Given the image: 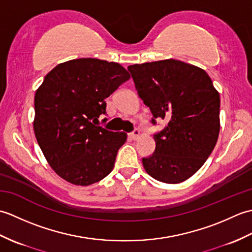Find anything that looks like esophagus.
<instances>
[{"label":"esophagus","instance_id":"obj_1","mask_svg":"<svg viewBox=\"0 0 252 252\" xmlns=\"http://www.w3.org/2000/svg\"><path fill=\"white\" fill-rule=\"evenodd\" d=\"M130 136L133 138V140H136V138L140 136V130L134 129L132 131V133H130Z\"/></svg>","mask_w":252,"mask_h":252}]
</instances>
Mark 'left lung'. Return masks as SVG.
<instances>
[{
	"label": "left lung",
	"mask_w": 252,
	"mask_h": 252,
	"mask_svg": "<svg viewBox=\"0 0 252 252\" xmlns=\"http://www.w3.org/2000/svg\"><path fill=\"white\" fill-rule=\"evenodd\" d=\"M137 94L157 119L168 121L154 134L156 148L142 159L157 181L176 184L196 173L215 148L220 132V95L208 73L176 60L127 67Z\"/></svg>",
	"instance_id": "8db88e82"
}]
</instances>
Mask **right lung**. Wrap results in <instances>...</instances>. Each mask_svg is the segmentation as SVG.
Instances as JSON below:
<instances>
[{"label":"right lung","mask_w":252,"mask_h":252,"mask_svg":"<svg viewBox=\"0 0 252 252\" xmlns=\"http://www.w3.org/2000/svg\"><path fill=\"white\" fill-rule=\"evenodd\" d=\"M130 74L118 63L79 58L46 74L34 96L37 144L55 172L74 185L88 186L114 169L125 132L98 126L106 101ZM107 121V118L103 122Z\"/></svg>","instance_id":"add662e5"}]
</instances>
